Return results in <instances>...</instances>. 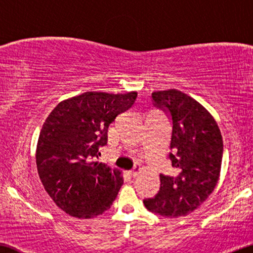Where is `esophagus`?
Returning <instances> with one entry per match:
<instances>
[{"label":"esophagus","instance_id":"1","mask_svg":"<svg viewBox=\"0 0 253 253\" xmlns=\"http://www.w3.org/2000/svg\"><path fill=\"white\" fill-rule=\"evenodd\" d=\"M141 170V167H134L133 169H131V170H129V174L131 175V176H137V174H138V171Z\"/></svg>","mask_w":253,"mask_h":253}]
</instances>
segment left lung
Masks as SVG:
<instances>
[{
    "mask_svg": "<svg viewBox=\"0 0 253 253\" xmlns=\"http://www.w3.org/2000/svg\"><path fill=\"white\" fill-rule=\"evenodd\" d=\"M156 105L167 108L172 119L169 154L175 174H160V190L145 199L151 212L167 218L183 217L198 209L216 187L223 160V137L212 115L182 90L152 93Z\"/></svg>",
    "mask_w": 253,
    "mask_h": 253,
    "instance_id": "1",
    "label": "left lung"
}]
</instances>
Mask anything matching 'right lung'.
<instances>
[{"label": "right lung", "mask_w": 253, "mask_h": 253, "mask_svg": "<svg viewBox=\"0 0 253 253\" xmlns=\"http://www.w3.org/2000/svg\"><path fill=\"white\" fill-rule=\"evenodd\" d=\"M137 92H85L63 100L41 129L36 166L53 202L76 218H93L110 208L124 179L119 169L99 163L108 128L129 109Z\"/></svg>", "instance_id": "obj_1"}]
</instances>
